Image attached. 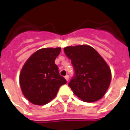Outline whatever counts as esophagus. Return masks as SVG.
<instances>
[{
  "label": "esophagus",
  "mask_w": 130,
  "mask_h": 130,
  "mask_svg": "<svg viewBox=\"0 0 130 130\" xmlns=\"http://www.w3.org/2000/svg\"><path fill=\"white\" fill-rule=\"evenodd\" d=\"M65 79L67 80V82H68V80H69V76H68V74H67L66 76H65Z\"/></svg>",
  "instance_id": "34e87169"
}]
</instances>
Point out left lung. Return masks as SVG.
Returning <instances> with one entry per match:
<instances>
[{
	"instance_id": "left-lung-1",
	"label": "left lung",
	"mask_w": 130,
	"mask_h": 130,
	"mask_svg": "<svg viewBox=\"0 0 130 130\" xmlns=\"http://www.w3.org/2000/svg\"><path fill=\"white\" fill-rule=\"evenodd\" d=\"M64 52L74 70V76L68 84L74 95L87 102L101 99L111 79V70L102 57L86 44L67 46Z\"/></svg>"
}]
</instances>
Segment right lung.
I'll return each mask as SVG.
<instances>
[{
	"label": "right lung",
	"instance_id": "add662e5",
	"mask_svg": "<svg viewBox=\"0 0 130 130\" xmlns=\"http://www.w3.org/2000/svg\"><path fill=\"white\" fill-rule=\"evenodd\" d=\"M61 48H44L30 56L21 69L19 82L25 98L36 105H44L56 95L67 82L60 76L55 60Z\"/></svg>",
	"mask_w": 130,
	"mask_h": 130
}]
</instances>
